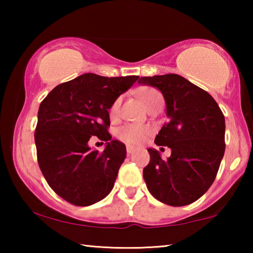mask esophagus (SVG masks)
<instances>
[{"instance_id":"1","label":"esophagus","mask_w":253,"mask_h":253,"mask_svg":"<svg viewBox=\"0 0 253 253\" xmlns=\"http://www.w3.org/2000/svg\"><path fill=\"white\" fill-rule=\"evenodd\" d=\"M126 149H127V154H128V156H130L132 153L135 152V148L132 147V146H129V145H127V147H126Z\"/></svg>"}]
</instances>
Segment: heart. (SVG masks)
Wrapping results in <instances>:
<instances>
[{
  "instance_id": "b5f03b06",
  "label": "heart",
  "mask_w": 253,
  "mask_h": 253,
  "mask_svg": "<svg viewBox=\"0 0 253 253\" xmlns=\"http://www.w3.org/2000/svg\"><path fill=\"white\" fill-rule=\"evenodd\" d=\"M140 98L144 101L146 107H151L154 102L158 99H163L162 95L157 90L153 88H146L140 92ZM122 98L119 97L113 102L110 107V114L113 116H116L121 108ZM152 134V128L146 125H135V124H127L119 128L117 131L118 138L123 140L124 143L129 145H139L144 143Z\"/></svg>"
}]
</instances>
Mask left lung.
<instances>
[{
    "label": "left lung",
    "mask_w": 253,
    "mask_h": 253,
    "mask_svg": "<svg viewBox=\"0 0 253 253\" xmlns=\"http://www.w3.org/2000/svg\"><path fill=\"white\" fill-rule=\"evenodd\" d=\"M138 84L163 93L169 122L155 144L172 149L166 161L156 149H148L151 160L143 170L148 191L172 207L193 203L212 185L223 158V113L209 92L178 75L143 77Z\"/></svg>",
    "instance_id": "1"
}]
</instances>
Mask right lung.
I'll list each match as a JSON object with an SVG mask.
<instances>
[{"instance_id": "add662e5", "label": "right lung", "mask_w": 253, "mask_h": 253, "mask_svg": "<svg viewBox=\"0 0 253 253\" xmlns=\"http://www.w3.org/2000/svg\"><path fill=\"white\" fill-rule=\"evenodd\" d=\"M138 78L84 74L58 84L41 102L34 132L38 163L49 186L67 202L88 207L113 190L126 147L111 139L108 110ZM92 135L106 142L102 153L88 147Z\"/></svg>"}]
</instances>
